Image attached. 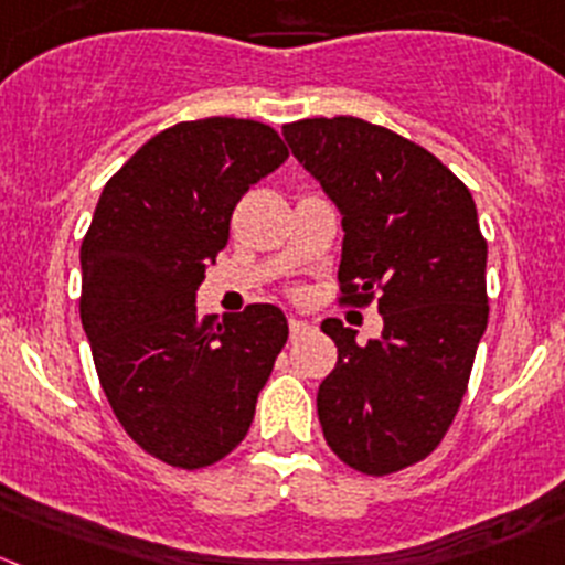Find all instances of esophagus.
Segmentation results:
<instances>
[{
	"instance_id": "esophagus-1",
	"label": "esophagus",
	"mask_w": 565,
	"mask_h": 565,
	"mask_svg": "<svg viewBox=\"0 0 565 565\" xmlns=\"http://www.w3.org/2000/svg\"><path fill=\"white\" fill-rule=\"evenodd\" d=\"M288 327H291V335H302V332L310 330V324L305 319H291L288 321Z\"/></svg>"
}]
</instances>
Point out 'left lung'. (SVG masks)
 Returning a JSON list of instances; mask_svg holds the SVG:
<instances>
[{
	"mask_svg": "<svg viewBox=\"0 0 565 565\" xmlns=\"http://www.w3.org/2000/svg\"><path fill=\"white\" fill-rule=\"evenodd\" d=\"M282 136L341 213L343 299L377 297L383 316L366 347L321 321L338 347L316 396L321 429L347 466L391 475L438 447L488 327L475 199L435 154L363 118H302Z\"/></svg>",
	"mask_w": 565,
	"mask_h": 565,
	"instance_id": "left-lung-1",
	"label": "left lung"
}]
</instances>
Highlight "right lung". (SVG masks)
<instances>
[{
  "mask_svg": "<svg viewBox=\"0 0 565 565\" xmlns=\"http://www.w3.org/2000/svg\"><path fill=\"white\" fill-rule=\"evenodd\" d=\"M286 158L252 118L169 127L107 180L79 249V316L102 391L138 447L177 469L238 447L288 341L274 305L222 321L196 313L238 199Z\"/></svg>",
  "mask_w": 565,
  "mask_h": 565,
  "instance_id": "1",
  "label": "right lung"
}]
</instances>
